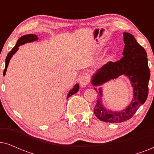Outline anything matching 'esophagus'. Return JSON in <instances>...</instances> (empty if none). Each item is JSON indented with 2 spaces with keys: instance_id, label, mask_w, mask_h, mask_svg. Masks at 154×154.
<instances>
[{
  "instance_id": "1",
  "label": "esophagus",
  "mask_w": 154,
  "mask_h": 154,
  "mask_svg": "<svg viewBox=\"0 0 154 154\" xmlns=\"http://www.w3.org/2000/svg\"><path fill=\"white\" fill-rule=\"evenodd\" d=\"M89 78L87 75H83L80 80V84L82 87H85L86 85L89 84Z\"/></svg>"
}]
</instances>
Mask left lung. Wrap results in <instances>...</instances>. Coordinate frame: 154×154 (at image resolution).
Returning <instances> with one entry per match:
<instances>
[{"instance_id": "left-lung-1", "label": "left lung", "mask_w": 154, "mask_h": 154, "mask_svg": "<svg viewBox=\"0 0 154 154\" xmlns=\"http://www.w3.org/2000/svg\"><path fill=\"white\" fill-rule=\"evenodd\" d=\"M123 41L125 47L123 57L117 62H109L92 75V85L94 86L101 85L124 75L128 78L133 88L134 97L131 103L120 111L106 109L102 104V88L98 92L94 88L99 94L94 108V115L100 121L106 123H121L130 119L148 97L150 70L146 50L130 33H123Z\"/></svg>"}]
</instances>
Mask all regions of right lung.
I'll use <instances>...</instances> for the list:
<instances>
[{"instance_id":"obj_1","label":"right lung","mask_w":154,"mask_h":154,"mask_svg":"<svg viewBox=\"0 0 154 154\" xmlns=\"http://www.w3.org/2000/svg\"><path fill=\"white\" fill-rule=\"evenodd\" d=\"M38 40V36L36 35H33V34H28V35H23L20 38V39L18 40L17 42L16 45L14 47L12 48L11 51H10L8 54L7 55V57L5 59V69H4V71H3V75H5L6 73V71H7V68H8V64H9V62H10V59L12 58V57L13 54L15 53V52L17 51L18 49H19V46L22 45H24V44L26 43H31V42H33V41H35ZM79 84H75L74 85V87H73L72 89L70 90V92L68 93V95H67V98L70 97L71 95H73V94L76 93V92L79 91Z\"/></svg>"}]
</instances>
